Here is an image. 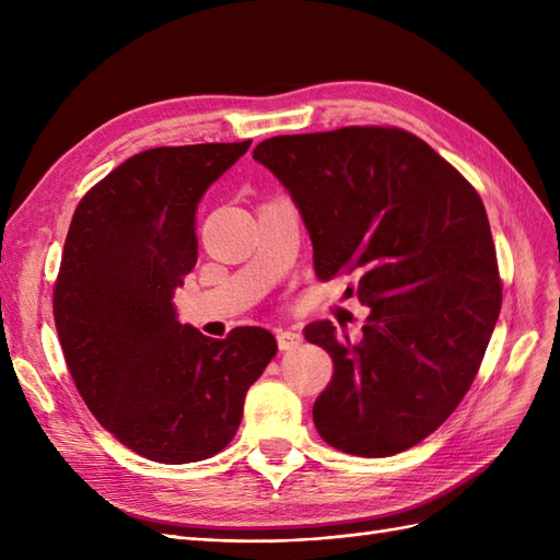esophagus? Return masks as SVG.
<instances>
[{
	"instance_id": "esophagus-1",
	"label": "esophagus",
	"mask_w": 560,
	"mask_h": 560,
	"mask_svg": "<svg viewBox=\"0 0 560 560\" xmlns=\"http://www.w3.org/2000/svg\"><path fill=\"white\" fill-rule=\"evenodd\" d=\"M277 341H279L281 351H291V349L299 347L303 337L295 329H277Z\"/></svg>"
}]
</instances>
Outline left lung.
I'll return each instance as SVG.
<instances>
[{
  "mask_svg": "<svg viewBox=\"0 0 560 560\" xmlns=\"http://www.w3.org/2000/svg\"><path fill=\"white\" fill-rule=\"evenodd\" d=\"M253 159L299 207L317 279L355 277L371 307L359 343L329 319L305 327L335 363L313 407L317 433L359 457L421 443L469 392L501 313L479 192L399 127L271 137Z\"/></svg>",
  "mask_w": 560,
  "mask_h": 560,
  "instance_id": "8db88e82",
  "label": "left lung"
}]
</instances>
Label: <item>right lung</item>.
<instances>
[{
	"label": "right lung",
	"instance_id": "add662e5",
	"mask_svg": "<svg viewBox=\"0 0 560 560\" xmlns=\"http://www.w3.org/2000/svg\"><path fill=\"white\" fill-rule=\"evenodd\" d=\"M253 141L141 151L81 197L52 313L69 375L105 431L161 464L213 457L277 355L261 327L209 339L175 317L197 265V205Z\"/></svg>",
	"mask_w": 560,
	"mask_h": 560
}]
</instances>
